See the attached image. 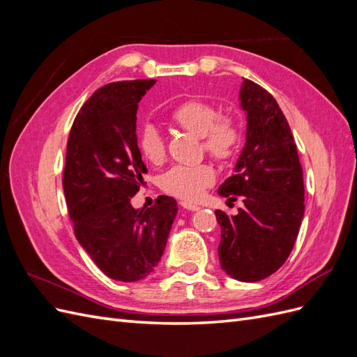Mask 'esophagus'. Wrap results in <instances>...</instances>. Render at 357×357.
I'll list each match as a JSON object with an SVG mask.
<instances>
[{
  "instance_id": "34e87169",
  "label": "esophagus",
  "mask_w": 357,
  "mask_h": 357,
  "mask_svg": "<svg viewBox=\"0 0 357 357\" xmlns=\"http://www.w3.org/2000/svg\"><path fill=\"white\" fill-rule=\"evenodd\" d=\"M180 205H181L183 208H186V210H189V211H197V210H199V207H198L197 204H192V202H188V201H181Z\"/></svg>"
}]
</instances>
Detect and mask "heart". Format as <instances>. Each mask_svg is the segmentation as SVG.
I'll return each instance as SVG.
<instances>
[{"mask_svg": "<svg viewBox=\"0 0 357 357\" xmlns=\"http://www.w3.org/2000/svg\"><path fill=\"white\" fill-rule=\"evenodd\" d=\"M169 121L183 131L201 137L204 152L222 164L232 160L241 147L243 129L238 119L232 114H219L207 101H183L169 113ZM137 146L150 164L158 165L165 158V142L153 125L139 129ZM214 178V169L207 164L176 165L162 174L160 188L172 197L193 201L202 195L205 188L213 185Z\"/></svg>", "mask_w": 357, "mask_h": 357, "instance_id": "1", "label": "heart"}]
</instances>
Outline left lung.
Returning <instances> with one entry per match:
<instances>
[{"mask_svg":"<svg viewBox=\"0 0 357 357\" xmlns=\"http://www.w3.org/2000/svg\"><path fill=\"white\" fill-rule=\"evenodd\" d=\"M240 100L247 113L245 146L218 193L244 205L236 215L215 210L218 250L226 274L253 283L287 261L304 218L305 190L295 138L274 96L244 79Z\"/></svg>","mask_w":357,"mask_h":357,"instance_id":"1","label":"left lung"}]
</instances>
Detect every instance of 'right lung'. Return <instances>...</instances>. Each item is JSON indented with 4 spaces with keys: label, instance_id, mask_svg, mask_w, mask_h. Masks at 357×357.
Segmentation results:
<instances>
[{
    "label": "right lung",
    "instance_id": "right-lung-1",
    "mask_svg": "<svg viewBox=\"0 0 357 357\" xmlns=\"http://www.w3.org/2000/svg\"><path fill=\"white\" fill-rule=\"evenodd\" d=\"M155 83L113 82L95 91L67 142L62 186L74 235L117 282H138L153 271L177 214L176 199L165 195L150 208L131 205L147 172L135 135L138 102Z\"/></svg>",
    "mask_w": 357,
    "mask_h": 357
}]
</instances>
